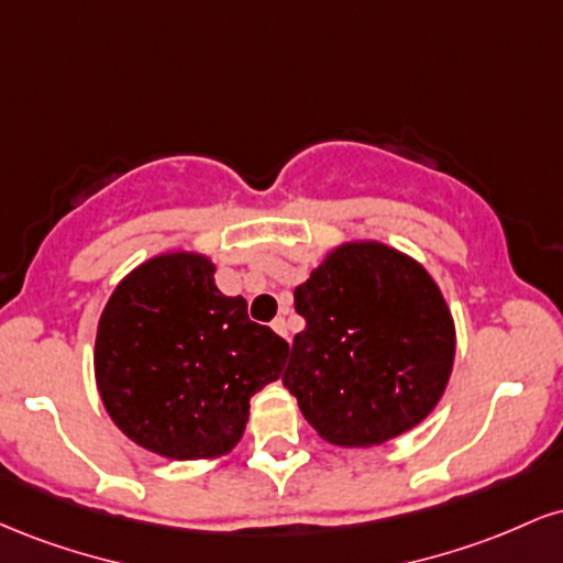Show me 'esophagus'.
I'll return each mask as SVG.
<instances>
[{
    "instance_id": "1",
    "label": "esophagus",
    "mask_w": 563,
    "mask_h": 563,
    "mask_svg": "<svg viewBox=\"0 0 563 563\" xmlns=\"http://www.w3.org/2000/svg\"><path fill=\"white\" fill-rule=\"evenodd\" d=\"M273 331H275V333H280L283 339H290V335H288V322H286V318H275V320H273Z\"/></svg>"
}]
</instances>
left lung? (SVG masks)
<instances>
[{
	"label": "left lung",
	"mask_w": 563,
	"mask_h": 563,
	"mask_svg": "<svg viewBox=\"0 0 563 563\" xmlns=\"http://www.w3.org/2000/svg\"><path fill=\"white\" fill-rule=\"evenodd\" d=\"M294 307L307 325L283 384L322 439L371 448L434 410L455 328L421 264L380 243L341 245L294 290Z\"/></svg>",
	"instance_id": "obj_1"
}]
</instances>
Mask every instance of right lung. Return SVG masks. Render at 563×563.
Returning a JSON list of instances; mask_svg holds the SVG:
<instances>
[{"label":"right lung","mask_w":563,"mask_h":563,"mask_svg":"<svg viewBox=\"0 0 563 563\" xmlns=\"http://www.w3.org/2000/svg\"><path fill=\"white\" fill-rule=\"evenodd\" d=\"M286 339L249 318L243 296L214 286L196 254L145 262L102 309L95 376L102 405L140 448L177 461L232 450L249 399L277 380Z\"/></svg>","instance_id":"right-lung-1"}]
</instances>
